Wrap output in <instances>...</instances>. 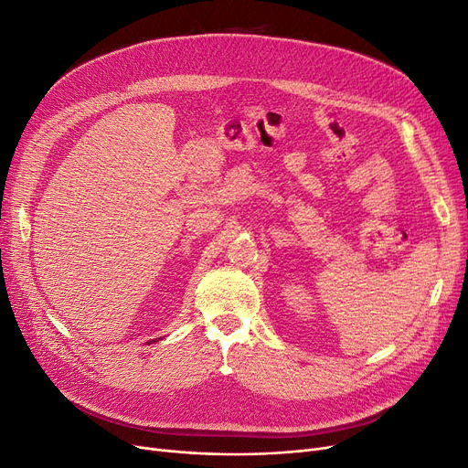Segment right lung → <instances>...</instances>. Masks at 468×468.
<instances>
[{"label":"right lung","instance_id":"1","mask_svg":"<svg viewBox=\"0 0 468 468\" xmlns=\"http://www.w3.org/2000/svg\"><path fill=\"white\" fill-rule=\"evenodd\" d=\"M151 342H153V340H151Z\"/></svg>","mask_w":468,"mask_h":468}]
</instances>
